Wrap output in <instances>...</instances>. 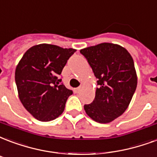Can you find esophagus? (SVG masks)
<instances>
[{
    "mask_svg": "<svg viewBox=\"0 0 157 157\" xmlns=\"http://www.w3.org/2000/svg\"><path fill=\"white\" fill-rule=\"evenodd\" d=\"M74 90H75V92H76V93H79V92H81V87H77V88H76V89Z\"/></svg>",
    "mask_w": 157,
    "mask_h": 157,
    "instance_id": "34e87169",
    "label": "esophagus"
}]
</instances>
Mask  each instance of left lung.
I'll return each instance as SVG.
<instances>
[{"mask_svg":"<svg viewBox=\"0 0 157 157\" xmlns=\"http://www.w3.org/2000/svg\"><path fill=\"white\" fill-rule=\"evenodd\" d=\"M86 58L99 88L90 105H84L90 118L109 124L125 112L137 85L134 62L126 48L118 44L102 43L81 49Z\"/></svg>","mask_w":157,"mask_h":157,"instance_id":"left-lung-1","label":"left lung"}]
</instances>
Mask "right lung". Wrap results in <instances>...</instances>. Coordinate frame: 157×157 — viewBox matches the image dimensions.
<instances>
[{"label":"right lung","mask_w":157,"mask_h":157,"mask_svg":"<svg viewBox=\"0 0 157 157\" xmlns=\"http://www.w3.org/2000/svg\"><path fill=\"white\" fill-rule=\"evenodd\" d=\"M74 48L41 44L31 47L16 66L15 78L20 102L33 118L52 121L65 109L72 91L59 76Z\"/></svg>","instance_id":"add662e5"}]
</instances>
